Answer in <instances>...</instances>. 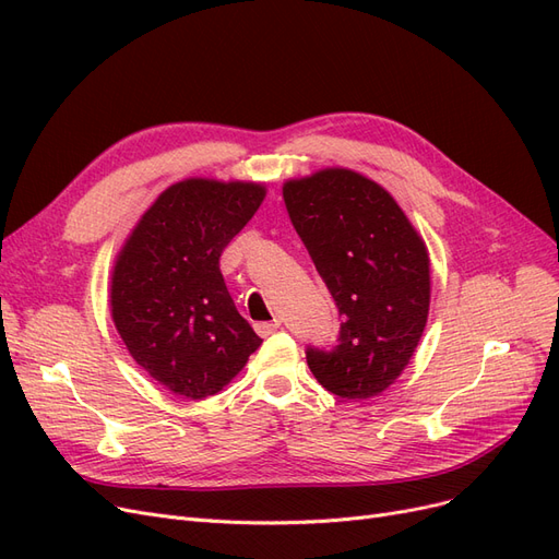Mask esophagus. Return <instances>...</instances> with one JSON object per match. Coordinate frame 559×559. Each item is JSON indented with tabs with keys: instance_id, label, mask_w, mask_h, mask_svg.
I'll return each instance as SVG.
<instances>
[{
	"instance_id": "34e87169",
	"label": "esophagus",
	"mask_w": 559,
	"mask_h": 559,
	"mask_svg": "<svg viewBox=\"0 0 559 559\" xmlns=\"http://www.w3.org/2000/svg\"><path fill=\"white\" fill-rule=\"evenodd\" d=\"M280 326H282V321H280V319H273V321H259V324L253 326V329H257L259 335L265 337V335H270V333H275Z\"/></svg>"
}]
</instances>
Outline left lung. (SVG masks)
<instances>
[{
  "label": "left lung",
  "mask_w": 559,
  "mask_h": 559,
  "mask_svg": "<svg viewBox=\"0 0 559 559\" xmlns=\"http://www.w3.org/2000/svg\"><path fill=\"white\" fill-rule=\"evenodd\" d=\"M284 205L341 317L335 347L306 349L312 376L347 401L378 396L427 324V247L396 200L352 170L286 181Z\"/></svg>",
  "instance_id": "8db88e82"
}]
</instances>
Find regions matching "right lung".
I'll use <instances>...</instances> for the list:
<instances>
[{"label":"right lung","instance_id":"obj_1","mask_svg":"<svg viewBox=\"0 0 559 559\" xmlns=\"http://www.w3.org/2000/svg\"><path fill=\"white\" fill-rule=\"evenodd\" d=\"M263 195L261 183L179 181L158 195L118 253L114 324L132 359L179 396L222 392L263 343L218 270Z\"/></svg>","mask_w":559,"mask_h":559}]
</instances>
